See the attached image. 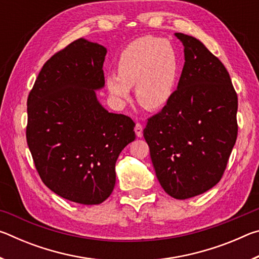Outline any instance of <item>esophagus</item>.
I'll return each mask as SVG.
<instances>
[{
	"instance_id": "obj_1",
	"label": "esophagus",
	"mask_w": 259,
	"mask_h": 259,
	"mask_svg": "<svg viewBox=\"0 0 259 259\" xmlns=\"http://www.w3.org/2000/svg\"><path fill=\"white\" fill-rule=\"evenodd\" d=\"M135 133H136V136L137 137H143V125L140 123H137L135 126Z\"/></svg>"
}]
</instances>
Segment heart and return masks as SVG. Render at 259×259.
<instances>
[{
	"mask_svg": "<svg viewBox=\"0 0 259 259\" xmlns=\"http://www.w3.org/2000/svg\"><path fill=\"white\" fill-rule=\"evenodd\" d=\"M181 60L168 41L154 36H143L130 42L121 51L117 73H109L106 85L119 103L130 99L136 85V99L148 111L164 107L176 91Z\"/></svg>",
	"mask_w": 259,
	"mask_h": 259,
	"instance_id": "heart-1",
	"label": "heart"
}]
</instances>
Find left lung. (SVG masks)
Masks as SVG:
<instances>
[{
    "label": "left lung",
    "mask_w": 259,
    "mask_h": 259,
    "mask_svg": "<svg viewBox=\"0 0 259 259\" xmlns=\"http://www.w3.org/2000/svg\"><path fill=\"white\" fill-rule=\"evenodd\" d=\"M175 35L185 64L174 97L148 119L144 138L162 188L185 200L221 181L238 136V95L224 65L202 42Z\"/></svg>",
    "instance_id": "obj_1"
}]
</instances>
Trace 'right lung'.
I'll return each instance as SVG.
<instances>
[{
  "label": "right lung",
  "instance_id": "right-lung-1",
  "mask_svg": "<svg viewBox=\"0 0 259 259\" xmlns=\"http://www.w3.org/2000/svg\"><path fill=\"white\" fill-rule=\"evenodd\" d=\"M106 48L78 38L43 65L27 99L26 138L42 182L61 198L104 202L115 163L134 142L135 122L109 113L96 90L105 85Z\"/></svg>",
  "mask_w": 259,
  "mask_h": 259
}]
</instances>
